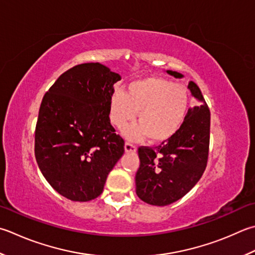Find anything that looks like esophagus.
Here are the masks:
<instances>
[{"label":"esophagus","instance_id":"1","mask_svg":"<svg viewBox=\"0 0 255 255\" xmlns=\"http://www.w3.org/2000/svg\"><path fill=\"white\" fill-rule=\"evenodd\" d=\"M136 150H137V147L134 146V144L128 142V141L125 142V151H126V152H136Z\"/></svg>","mask_w":255,"mask_h":255}]
</instances>
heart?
<instances>
[{
	"label": "heart",
	"instance_id": "1",
	"mask_svg": "<svg viewBox=\"0 0 255 255\" xmlns=\"http://www.w3.org/2000/svg\"><path fill=\"white\" fill-rule=\"evenodd\" d=\"M189 95L180 84L161 77L134 79L126 87V93L117 89L109 101L112 123L124 129L137 116L139 124L125 129V136L152 141H163L176 133L186 119Z\"/></svg>",
	"mask_w": 255,
	"mask_h": 255
}]
</instances>
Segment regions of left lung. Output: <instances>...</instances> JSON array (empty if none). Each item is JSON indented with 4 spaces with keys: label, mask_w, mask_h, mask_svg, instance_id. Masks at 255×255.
Instances as JSON below:
<instances>
[{
    "label": "left lung",
    "mask_w": 255,
    "mask_h": 255,
    "mask_svg": "<svg viewBox=\"0 0 255 255\" xmlns=\"http://www.w3.org/2000/svg\"><path fill=\"white\" fill-rule=\"evenodd\" d=\"M176 78L180 73L167 71ZM188 89L197 106L188 109L180 129L171 138L151 148L140 146L136 173V193L152 206H168L191 190L206 170L210 143V109L196 84Z\"/></svg>",
    "instance_id": "8db88e82"
}]
</instances>
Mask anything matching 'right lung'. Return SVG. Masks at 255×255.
<instances>
[{
  "instance_id": "1",
  "label": "right lung",
  "mask_w": 255,
  "mask_h": 255,
  "mask_svg": "<svg viewBox=\"0 0 255 255\" xmlns=\"http://www.w3.org/2000/svg\"><path fill=\"white\" fill-rule=\"evenodd\" d=\"M119 74L99 63L63 73L39 107L35 157L47 182L72 201L101 196L108 173L125 151L109 119V101Z\"/></svg>"
}]
</instances>
